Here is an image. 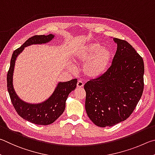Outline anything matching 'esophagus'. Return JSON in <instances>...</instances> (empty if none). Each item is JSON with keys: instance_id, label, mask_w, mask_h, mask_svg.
<instances>
[{"instance_id": "esophagus-1", "label": "esophagus", "mask_w": 155, "mask_h": 155, "mask_svg": "<svg viewBox=\"0 0 155 155\" xmlns=\"http://www.w3.org/2000/svg\"><path fill=\"white\" fill-rule=\"evenodd\" d=\"M83 86H84V83L82 82H81V81H78L77 83V88H82Z\"/></svg>"}]
</instances>
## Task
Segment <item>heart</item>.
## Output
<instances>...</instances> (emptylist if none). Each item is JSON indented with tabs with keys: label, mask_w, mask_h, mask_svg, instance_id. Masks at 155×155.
Instances as JSON below:
<instances>
[{
	"label": "heart",
	"mask_w": 155,
	"mask_h": 155,
	"mask_svg": "<svg viewBox=\"0 0 155 155\" xmlns=\"http://www.w3.org/2000/svg\"><path fill=\"white\" fill-rule=\"evenodd\" d=\"M112 56L109 48L103 47L99 42H93L78 49L73 55V61L76 64H83L82 73L86 78L97 79L107 71Z\"/></svg>",
	"instance_id": "heart-1"
}]
</instances>
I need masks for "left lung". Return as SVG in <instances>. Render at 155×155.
Returning a JSON list of instances; mask_svg holds the SVG:
<instances>
[{"label": "left lung", "instance_id": "1", "mask_svg": "<svg viewBox=\"0 0 155 155\" xmlns=\"http://www.w3.org/2000/svg\"><path fill=\"white\" fill-rule=\"evenodd\" d=\"M113 39L117 50L111 67L101 77L84 85L86 113L100 127H112L128 118L143 90L142 58L126 41Z\"/></svg>", "mask_w": 155, "mask_h": 155}]
</instances>
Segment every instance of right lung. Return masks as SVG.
<instances>
[{"mask_svg":"<svg viewBox=\"0 0 155 155\" xmlns=\"http://www.w3.org/2000/svg\"><path fill=\"white\" fill-rule=\"evenodd\" d=\"M54 37V35L50 34L35 35L29 38L20 48L13 51L7 73V90L16 112L26 120L40 125H48L53 123L63 113L67 97L71 92L75 89L77 80L58 82L49 98L38 104H31L21 100L16 94L13 83V73L16 59L24 50V48L31 45L45 44L52 40Z\"/></svg>","mask_w":155,"mask_h":155,"instance_id":"obj_1","label":"right lung"}]
</instances>
